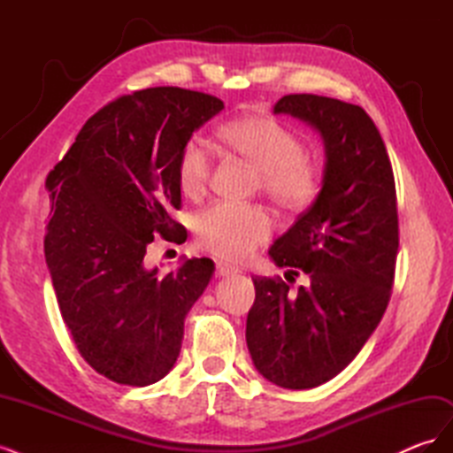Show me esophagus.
<instances>
[{
    "mask_svg": "<svg viewBox=\"0 0 453 453\" xmlns=\"http://www.w3.org/2000/svg\"><path fill=\"white\" fill-rule=\"evenodd\" d=\"M238 272H240V270H238L236 266L226 265V263H223V260H219V263H217V276H219V278L234 276V273H238Z\"/></svg>",
    "mask_w": 453,
    "mask_h": 453,
    "instance_id": "34e87169",
    "label": "esophagus"
}]
</instances>
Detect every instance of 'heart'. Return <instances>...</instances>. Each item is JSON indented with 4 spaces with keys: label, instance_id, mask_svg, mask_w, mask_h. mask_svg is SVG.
<instances>
[{
    "label": "heart",
    "instance_id": "b5f03b06",
    "mask_svg": "<svg viewBox=\"0 0 453 453\" xmlns=\"http://www.w3.org/2000/svg\"><path fill=\"white\" fill-rule=\"evenodd\" d=\"M219 140L257 168V188L280 208L306 210L319 193V166L304 153L298 135L263 115L242 117L219 128ZM211 155L190 140L177 158V183L187 198H198L208 187ZM272 217L263 205L219 202L196 217L200 248L225 260L248 258L272 234Z\"/></svg>",
    "mask_w": 453,
    "mask_h": 453
}]
</instances>
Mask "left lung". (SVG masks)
Returning a JSON list of instances; mask_svg holds the SVG:
<instances>
[{"label":"left lung","instance_id":"obj_1","mask_svg":"<svg viewBox=\"0 0 453 453\" xmlns=\"http://www.w3.org/2000/svg\"><path fill=\"white\" fill-rule=\"evenodd\" d=\"M321 135L318 198L268 250L273 265L308 285L255 278L245 340L258 374L285 389L333 380L361 351L388 308L399 219L393 168L376 125L359 105L289 94L273 105Z\"/></svg>","mask_w":453,"mask_h":453}]
</instances>
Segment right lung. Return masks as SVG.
<instances>
[{"mask_svg": "<svg viewBox=\"0 0 453 453\" xmlns=\"http://www.w3.org/2000/svg\"><path fill=\"white\" fill-rule=\"evenodd\" d=\"M223 109L177 87L122 96L85 122L49 173L45 258L62 318L83 359L117 383L143 388L170 372L187 313L213 278L211 258L160 273L145 253L157 236L185 242L170 217L181 205L177 158Z\"/></svg>", "mask_w": 453, "mask_h": 453, "instance_id": "obj_1", "label": "right lung"}]
</instances>
